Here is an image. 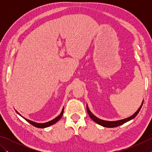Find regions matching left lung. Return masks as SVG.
<instances>
[{
  "label": "left lung",
  "mask_w": 152,
  "mask_h": 152,
  "mask_svg": "<svg viewBox=\"0 0 152 152\" xmlns=\"http://www.w3.org/2000/svg\"><path fill=\"white\" fill-rule=\"evenodd\" d=\"M143 102H142V104L140 106V108L138 109V110L136 112H135L133 115H132L131 116H130V117H129L127 118L121 119V120L114 121H105V120H102V119H99L98 118H96V116H95L91 112H90L88 105H87V111H88V114L89 115V117L91 118L95 122H96V124H98L99 125H101L103 126V127H110V128L115 127H118V126L121 125H123L124 124H125V123L130 121V120H131V119H133V118L136 117L137 114H138V112H139L140 110V109L142 108V104H143Z\"/></svg>",
  "instance_id": "left-lung-1"
}]
</instances>
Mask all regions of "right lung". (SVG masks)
<instances>
[{
    "instance_id": "right-lung-1",
    "label": "right lung",
    "mask_w": 152,
    "mask_h": 152,
    "mask_svg": "<svg viewBox=\"0 0 152 152\" xmlns=\"http://www.w3.org/2000/svg\"><path fill=\"white\" fill-rule=\"evenodd\" d=\"M63 110H64V108H63L62 111H61L60 115H58L57 117H56V118L53 119V120H51V121H50L46 122V123H43V124H38V123H36V122L32 121L29 120V119H26V118H23H23L27 121H28V123H29V124H31V125H33V126H34V127H38V128H46V127H49V126H51V125H53L54 124H56V122H57L58 121H59V119L61 118V117H62V115H63ZM16 112H17L19 115H20L17 111H16Z\"/></svg>"
}]
</instances>
